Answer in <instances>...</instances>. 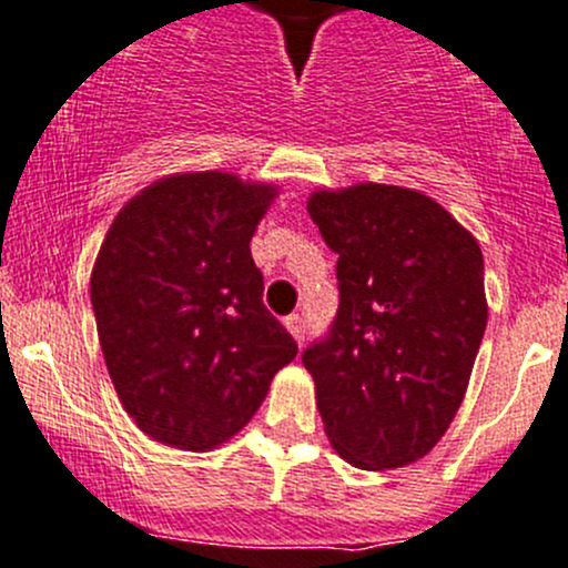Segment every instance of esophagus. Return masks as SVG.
<instances>
[{
	"label": "esophagus",
	"instance_id": "1",
	"mask_svg": "<svg viewBox=\"0 0 568 568\" xmlns=\"http://www.w3.org/2000/svg\"><path fill=\"white\" fill-rule=\"evenodd\" d=\"M286 331L292 333V338H295L297 344H303V338H306V320L301 317V314H290V317L284 320Z\"/></svg>",
	"mask_w": 568,
	"mask_h": 568
}]
</instances>
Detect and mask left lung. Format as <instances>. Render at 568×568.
I'll return each instance as SVG.
<instances>
[{
    "label": "left lung",
    "instance_id": "1",
    "mask_svg": "<svg viewBox=\"0 0 568 568\" xmlns=\"http://www.w3.org/2000/svg\"><path fill=\"white\" fill-rule=\"evenodd\" d=\"M338 312L303 353L325 435L361 470L426 457L452 426L487 327L478 241L435 199L358 183L314 191Z\"/></svg>",
    "mask_w": 568,
    "mask_h": 568
}]
</instances>
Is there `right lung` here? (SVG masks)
Segmentation results:
<instances>
[{"label":"right lung","instance_id":"right-lung-1","mask_svg":"<svg viewBox=\"0 0 568 568\" xmlns=\"http://www.w3.org/2000/svg\"><path fill=\"white\" fill-rule=\"evenodd\" d=\"M278 189L169 174L111 221L90 278L122 407L163 446L210 452L254 418L297 344L262 303L251 237Z\"/></svg>","mask_w":568,"mask_h":568}]
</instances>
